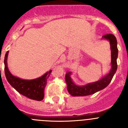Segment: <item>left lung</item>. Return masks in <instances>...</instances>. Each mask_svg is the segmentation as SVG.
I'll return each mask as SVG.
<instances>
[{
  "label": "left lung",
  "mask_w": 128,
  "mask_h": 128,
  "mask_svg": "<svg viewBox=\"0 0 128 128\" xmlns=\"http://www.w3.org/2000/svg\"><path fill=\"white\" fill-rule=\"evenodd\" d=\"M102 39L108 40L111 48V69L109 73L105 75L99 81L87 83L84 85H78L73 81L71 75L72 72H67L65 75V81L67 85V90L72 96H86L94 94L105 88L112 80L117 70V59L118 58L117 39L114 34H108L104 35Z\"/></svg>",
  "instance_id": "8db88e82"
}]
</instances>
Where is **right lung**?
I'll return each instance as SVG.
<instances>
[{
    "instance_id": "add662e5",
    "label": "right lung",
    "mask_w": 128,
    "mask_h": 128,
    "mask_svg": "<svg viewBox=\"0 0 128 128\" xmlns=\"http://www.w3.org/2000/svg\"><path fill=\"white\" fill-rule=\"evenodd\" d=\"M9 51L4 58V72L8 82L20 94L28 98L36 100H42L44 98V89L47 81L52 70L47 72L40 78L34 80H24L16 77L11 74L8 67V56Z\"/></svg>"
}]
</instances>
